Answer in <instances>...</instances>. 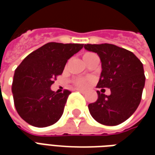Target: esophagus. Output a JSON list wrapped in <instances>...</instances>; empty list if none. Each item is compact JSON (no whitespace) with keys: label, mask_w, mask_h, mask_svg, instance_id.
I'll return each instance as SVG.
<instances>
[{"label":"esophagus","mask_w":155,"mask_h":155,"mask_svg":"<svg viewBox=\"0 0 155 155\" xmlns=\"http://www.w3.org/2000/svg\"><path fill=\"white\" fill-rule=\"evenodd\" d=\"M77 91L81 92V93H82V94H84V93H85V91H83V90H81V89H77Z\"/></svg>","instance_id":"34e87169"}]
</instances>
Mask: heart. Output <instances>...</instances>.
Wrapping results in <instances>:
<instances>
[{
  "mask_svg": "<svg viewBox=\"0 0 155 155\" xmlns=\"http://www.w3.org/2000/svg\"><path fill=\"white\" fill-rule=\"evenodd\" d=\"M92 54V53H85L84 54V56L89 55V54ZM91 79H90V78H78L76 80H74V83L78 88L84 89V88H86L89 85V84L91 83Z\"/></svg>",
  "mask_w": 155,
  "mask_h": 155,
  "instance_id": "heart-1",
  "label": "heart"
}]
</instances>
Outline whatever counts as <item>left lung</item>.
<instances>
[{"label":"left lung","instance_id":"8db88e82","mask_svg":"<svg viewBox=\"0 0 155 155\" xmlns=\"http://www.w3.org/2000/svg\"><path fill=\"white\" fill-rule=\"evenodd\" d=\"M97 53L102 65L97 88H110V95L97 91V101L89 104L91 116L100 124L114 126L128 120L139 106L145 75L142 62L131 51L112 44L84 45Z\"/></svg>","mask_w":155,"mask_h":155}]
</instances>
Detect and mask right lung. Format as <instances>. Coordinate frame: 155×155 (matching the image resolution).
<instances>
[{"label": "right lung", "mask_w": 155, "mask_h": 155, "mask_svg": "<svg viewBox=\"0 0 155 155\" xmlns=\"http://www.w3.org/2000/svg\"><path fill=\"white\" fill-rule=\"evenodd\" d=\"M83 46L50 42L28 54L15 69L12 87L14 104L26 123L43 128L61 119L71 92H54L51 86L63 73L68 60Z\"/></svg>", "instance_id": "add662e5"}]
</instances>
